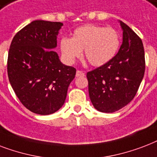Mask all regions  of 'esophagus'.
<instances>
[{
	"label": "esophagus",
	"instance_id": "34e87169",
	"mask_svg": "<svg viewBox=\"0 0 157 157\" xmlns=\"http://www.w3.org/2000/svg\"><path fill=\"white\" fill-rule=\"evenodd\" d=\"M85 76V74L81 70H77L76 72V77H83Z\"/></svg>",
	"mask_w": 157,
	"mask_h": 157
}]
</instances>
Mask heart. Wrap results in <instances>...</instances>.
Here are the masks:
<instances>
[{"label": "heart", "instance_id": "heart-1", "mask_svg": "<svg viewBox=\"0 0 157 157\" xmlns=\"http://www.w3.org/2000/svg\"><path fill=\"white\" fill-rule=\"evenodd\" d=\"M120 46V35L112 27L86 24L78 27L73 33L72 38L63 37L59 48L69 63L82 56L84 50L86 59L94 66H101L115 56Z\"/></svg>", "mask_w": 157, "mask_h": 157}]
</instances>
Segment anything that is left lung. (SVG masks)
<instances>
[{"label":"left lung","instance_id":"obj_1","mask_svg":"<svg viewBox=\"0 0 157 157\" xmlns=\"http://www.w3.org/2000/svg\"><path fill=\"white\" fill-rule=\"evenodd\" d=\"M123 42L110 61L87 72L88 92L93 106L101 112L113 113L135 97L145 73L143 42L120 21Z\"/></svg>","mask_w":157,"mask_h":157}]
</instances>
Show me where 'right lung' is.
I'll list each match as a JSON object with an SVG mask.
<instances>
[{
    "instance_id": "add662e5",
    "label": "right lung",
    "mask_w": 157,
    "mask_h": 157,
    "mask_svg": "<svg viewBox=\"0 0 157 157\" xmlns=\"http://www.w3.org/2000/svg\"><path fill=\"white\" fill-rule=\"evenodd\" d=\"M62 25L33 21L14 35L10 47V82L20 102L35 114L50 115L59 110L76 75V69L63 65L52 50Z\"/></svg>"
}]
</instances>
